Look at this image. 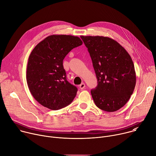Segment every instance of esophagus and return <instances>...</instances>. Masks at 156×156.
I'll return each instance as SVG.
<instances>
[{
    "mask_svg": "<svg viewBox=\"0 0 156 156\" xmlns=\"http://www.w3.org/2000/svg\"><path fill=\"white\" fill-rule=\"evenodd\" d=\"M79 87H80V88L81 89V90H83V89L85 87V84L84 83H81L80 86H79Z\"/></svg>",
    "mask_w": 156,
    "mask_h": 156,
    "instance_id": "obj_1",
    "label": "esophagus"
}]
</instances>
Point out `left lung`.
<instances>
[{"instance_id":"obj_1","label":"left lung","mask_w":156,"mask_h":156,"mask_svg":"<svg viewBox=\"0 0 156 156\" xmlns=\"http://www.w3.org/2000/svg\"><path fill=\"white\" fill-rule=\"evenodd\" d=\"M90 54L98 79L91 91L96 105L106 112H115L124 106L136 85L133 60L120 44L104 36H81Z\"/></svg>"}]
</instances>
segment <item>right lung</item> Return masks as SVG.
<instances>
[{
    "mask_svg": "<svg viewBox=\"0 0 156 156\" xmlns=\"http://www.w3.org/2000/svg\"><path fill=\"white\" fill-rule=\"evenodd\" d=\"M78 36L51 35L38 43L28 58L27 81L30 93L42 106L56 110L73 101L78 89L66 80L63 60L82 45Z\"/></svg>",
    "mask_w": 156,
    "mask_h": 156,
    "instance_id": "1",
    "label": "right lung"
}]
</instances>
